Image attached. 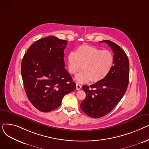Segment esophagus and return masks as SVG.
<instances>
[{
  "label": "esophagus",
  "mask_w": 149,
  "mask_h": 149,
  "mask_svg": "<svg viewBox=\"0 0 149 149\" xmlns=\"http://www.w3.org/2000/svg\"><path fill=\"white\" fill-rule=\"evenodd\" d=\"M81 88V86L79 84H76V89L77 90H80Z\"/></svg>",
  "instance_id": "1"
}]
</instances>
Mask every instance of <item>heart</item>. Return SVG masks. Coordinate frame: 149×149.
Wrapping results in <instances>:
<instances>
[{
    "instance_id": "obj_1",
    "label": "heart",
    "mask_w": 149,
    "mask_h": 149,
    "mask_svg": "<svg viewBox=\"0 0 149 149\" xmlns=\"http://www.w3.org/2000/svg\"><path fill=\"white\" fill-rule=\"evenodd\" d=\"M113 61V55L109 51L87 45L77 47L75 52H70L68 56V69L71 74H75L83 65L84 70L75 78L79 83L103 80L111 70Z\"/></svg>"
}]
</instances>
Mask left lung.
Returning <instances> with one entry per match:
<instances>
[{
	"instance_id": "8db88e82",
	"label": "left lung",
	"mask_w": 149,
	"mask_h": 149,
	"mask_svg": "<svg viewBox=\"0 0 149 149\" xmlns=\"http://www.w3.org/2000/svg\"><path fill=\"white\" fill-rule=\"evenodd\" d=\"M107 43L112 49L113 66L103 80L92 84L84 85L86 98L80 107L83 112L93 118L104 116L118 104L126 92L129 79V61L126 54L116 43L110 40Z\"/></svg>"
}]
</instances>
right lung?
<instances>
[{"mask_svg":"<svg viewBox=\"0 0 149 149\" xmlns=\"http://www.w3.org/2000/svg\"><path fill=\"white\" fill-rule=\"evenodd\" d=\"M67 44L66 40L49 36L34 43L23 56L21 74L25 91L40 111L57 109L63 97L75 90L76 84L65 68Z\"/></svg>","mask_w":149,"mask_h":149,"instance_id":"add662e5","label":"right lung"}]
</instances>
